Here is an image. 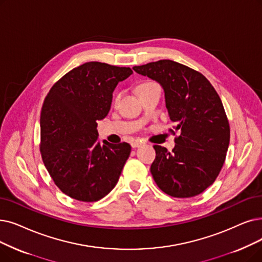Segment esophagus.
Returning <instances> with one entry per match:
<instances>
[{
	"label": "esophagus",
	"mask_w": 262,
	"mask_h": 262,
	"mask_svg": "<svg viewBox=\"0 0 262 262\" xmlns=\"http://www.w3.org/2000/svg\"><path fill=\"white\" fill-rule=\"evenodd\" d=\"M142 143H143V141L136 139V140H133V141L130 142V145H132L133 147H138V146H140Z\"/></svg>",
	"instance_id": "1"
}]
</instances>
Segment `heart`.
<instances>
[{
  "mask_svg": "<svg viewBox=\"0 0 262 262\" xmlns=\"http://www.w3.org/2000/svg\"><path fill=\"white\" fill-rule=\"evenodd\" d=\"M155 86H159V85H158L156 82H154V81H144V82H142V83H140V84L138 85L137 92H138V94H141V93L145 92V91L150 90V89H152V88H155ZM120 98H121V93H117V95L115 96V98H113V103L118 104Z\"/></svg>",
  "mask_w": 262,
  "mask_h": 262,
  "instance_id": "heart-1",
  "label": "heart"
}]
</instances>
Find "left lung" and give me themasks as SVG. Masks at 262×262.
I'll use <instances>...</instances> for the list:
<instances>
[{"label": "left lung", "instance_id": "left-lung-1", "mask_svg": "<svg viewBox=\"0 0 262 262\" xmlns=\"http://www.w3.org/2000/svg\"><path fill=\"white\" fill-rule=\"evenodd\" d=\"M133 70L156 80L165 91L166 107L174 123L172 152L154 145L151 173L157 186L176 198L197 196L214 183L226 159L230 127L222 100L201 73L171 60Z\"/></svg>", "mask_w": 262, "mask_h": 262}]
</instances>
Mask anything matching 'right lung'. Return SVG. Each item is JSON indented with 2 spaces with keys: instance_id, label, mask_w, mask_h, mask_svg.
Masks as SVG:
<instances>
[{
  "instance_id": "1",
  "label": "right lung",
  "mask_w": 262,
  "mask_h": 262,
  "mask_svg": "<svg viewBox=\"0 0 262 262\" xmlns=\"http://www.w3.org/2000/svg\"><path fill=\"white\" fill-rule=\"evenodd\" d=\"M133 74L129 67L88 62L56 81L40 112V155L65 195L94 202L112 190L130 154L126 142L97 141V120L110 110L112 93Z\"/></svg>"
}]
</instances>
